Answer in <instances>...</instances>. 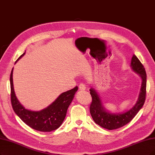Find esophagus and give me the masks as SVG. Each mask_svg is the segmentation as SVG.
I'll use <instances>...</instances> for the list:
<instances>
[{"instance_id": "esophagus-1", "label": "esophagus", "mask_w": 155, "mask_h": 155, "mask_svg": "<svg viewBox=\"0 0 155 155\" xmlns=\"http://www.w3.org/2000/svg\"><path fill=\"white\" fill-rule=\"evenodd\" d=\"M78 89H79V90H80V91H85V89H86V87H85V85L84 84H80V85H79Z\"/></svg>"}]
</instances>
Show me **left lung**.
Returning <instances> with one entry per match:
<instances>
[{"mask_svg":"<svg viewBox=\"0 0 155 155\" xmlns=\"http://www.w3.org/2000/svg\"><path fill=\"white\" fill-rule=\"evenodd\" d=\"M130 67L139 74L142 79V84L138 100L130 109L123 112L113 113L105 108L100 99V96L94 88L89 89L92 97L90 106V113L94 121L101 127L112 130L121 128L130 122L144 104L146 94V73L144 67L136 55H134L131 60Z\"/></svg>","mask_w":155,"mask_h":155,"instance_id":"left-lung-1","label":"left lung"}]
</instances>
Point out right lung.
<instances>
[{
    "instance_id": "1",
    "label": "right lung",
    "mask_w": 155,
    "mask_h": 155,
    "mask_svg": "<svg viewBox=\"0 0 155 155\" xmlns=\"http://www.w3.org/2000/svg\"><path fill=\"white\" fill-rule=\"evenodd\" d=\"M25 54V51L16 60L15 64ZM13 68L10 74L11 101L13 110L16 115L27 125L34 130L43 132H50L58 128L64 121L68 108L73 101L78 87L76 86L73 89L62 93L47 108L39 111H32L25 108L17 99L13 86Z\"/></svg>"
}]
</instances>
